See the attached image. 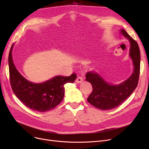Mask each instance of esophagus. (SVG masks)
I'll return each instance as SVG.
<instances>
[{"instance_id":"1","label":"esophagus","mask_w":149,"mask_h":149,"mask_svg":"<svg viewBox=\"0 0 149 149\" xmlns=\"http://www.w3.org/2000/svg\"><path fill=\"white\" fill-rule=\"evenodd\" d=\"M82 81H83L82 77H80V76H78V77H77V78L76 80H75V81H76L77 83H81V82H82Z\"/></svg>"}]
</instances>
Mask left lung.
Masks as SVG:
<instances>
[{
	"label": "left lung",
	"mask_w": 149,
	"mask_h": 149,
	"mask_svg": "<svg viewBox=\"0 0 149 149\" xmlns=\"http://www.w3.org/2000/svg\"><path fill=\"white\" fill-rule=\"evenodd\" d=\"M120 31L130 43L129 57L134 66L130 77L120 84H112L106 81L95 70L88 72L86 75V80L92 86V92L88 98V101L101 110H110L121 105L134 92L138 83L141 59L138 45L124 29Z\"/></svg>",
	"instance_id": "8db88e82"
}]
</instances>
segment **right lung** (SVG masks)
Returning a JSON list of instances; mask_svg holds the SVG:
<instances>
[{
  "instance_id": "1",
  "label": "right lung",
  "mask_w": 149,
  "mask_h": 149,
  "mask_svg": "<svg viewBox=\"0 0 149 149\" xmlns=\"http://www.w3.org/2000/svg\"><path fill=\"white\" fill-rule=\"evenodd\" d=\"M14 43L11 47L8 57L10 77L14 94L28 108L37 112H47L56 107L63 99L64 85L74 83L75 74L69 77L57 75L40 83L28 81L15 68L12 57Z\"/></svg>"
}]
</instances>
